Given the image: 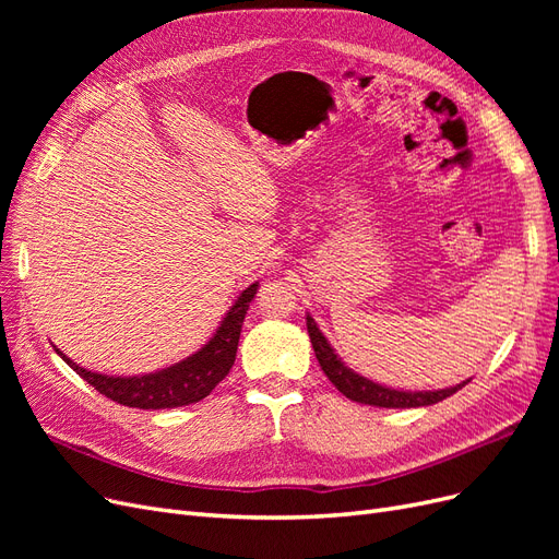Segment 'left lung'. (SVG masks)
Listing matches in <instances>:
<instances>
[{"label": "left lung", "mask_w": 559, "mask_h": 559, "mask_svg": "<svg viewBox=\"0 0 559 559\" xmlns=\"http://www.w3.org/2000/svg\"><path fill=\"white\" fill-rule=\"evenodd\" d=\"M306 319H308L310 343H312L314 357H317L321 370H324L326 378L335 384L337 392L345 394L349 401H357L364 405H378V408H419V405H433L438 401L452 396L454 392H460L464 384L471 382V378H468V380L454 384V386H448V389H433V392H403V389L378 384L359 373H354L349 366H345V361L337 357L335 349L324 337V333L319 331L317 321L310 314Z\"/></svg>", "instance_id": "8db88e82"}]
</instances>
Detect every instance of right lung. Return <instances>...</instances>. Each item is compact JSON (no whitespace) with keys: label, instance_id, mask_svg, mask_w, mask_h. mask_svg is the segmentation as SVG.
Returning a JSON list of instances; mask_svg holds the SVG:
<instances>
[{"label":"right lung","instance_id":"add662e5","mask_svg":"<svg viewBox=\"0 0 559 559\" xmlns=\"http://www.w3.org/2000/svg\"><path fill=\"white\" fill-rule=\"evenodd\" d=\"M257 292L259 282L249 284L238 296V300L233 302V308L226 312L222 324H218V329L205 345L195 354H191V357H186L175 366L156 370V373L130 378L93 373V370L81 368L70 357H64L56 345L53 347L62 357V361H67V366L76 370V376H81L88 384H93L99 394H105L116 403L142 411L179 408V405L202 401L228 376V370L235 364V352H238L245 314Z\"/></svg>","mask_w":559,"mask_h":559}]
</instances>
